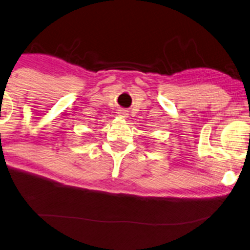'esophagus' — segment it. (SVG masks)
Returning <instances> with one entry per match:
<instances>
[{
	"mask_svg": "<svg viewBox=\"0 0 250 250\" xmlns=\"http://www.w3.org/2000/svg\"><path fill=\"white\" fill-rule=\"evenodd\" d=\"M119 115L121 116V118H123V119L127 118V116H128L127 110H125V109H120V110H119Z\"/></svg>",
	"mask_w": 250,
	"mask_h": 250,
	"instance_id": "esophagus-1",
	"label": "esophagus"
}]
</instances>
